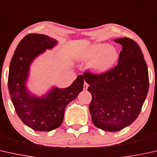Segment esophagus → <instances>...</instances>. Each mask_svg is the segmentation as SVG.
<instances>
[{
    "label": "esophagus",
    "mask_w": 157,
    "mask_h": 157,
    "mask_svg": "<svg viewBox=\"0 0 157 157\" xmlns=\"http://www.w3.org/2000/svg\"><path fill=\"white\" fill-rule=\"evenodd\" d=\"M88 88V84L86 83V82H84V84H83V89L84 90H87Z\"/></svg>",
    "instance_id": "34e87169"
}]
</instances>
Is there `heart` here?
<instances>
[{
    "instance_id": "obj_1",
    "label": "heart",
    "mask_w": 157,
    "mask_h": 157,
    "mask_svg": "<svg viewBox=\"0 0 157 157\" xmlns=\"http://www.w3.org/2000/svg\"><path fill=\"white\" fill-rule=\"evenodd\" d=\"M119 54L115 48L108 44H94L81 57L83 60H90L88 68L95 74H101L108 71L118 59Z\"/></svg>"
}]
</instances>
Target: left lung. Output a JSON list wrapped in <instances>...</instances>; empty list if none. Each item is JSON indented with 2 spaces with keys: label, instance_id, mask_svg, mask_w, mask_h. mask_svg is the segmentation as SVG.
Masks as SVG:
<instances>
[{
  "label": "left lung",
  "instance_id": "8db88e82",
  "mask_svg": "<svg viewBox=\"0 0 157 157\" xmlns=\"http://www.w3.org/2000/svg\"><path fill=\"white\" fill-rule=\"evenodd\" d=\"M115 42L122 47L116 67L101 74H83L92 95V121L98 128L109 132L121 130L137 119L149 85L147 63L137 42L128 37Z\"/></svg>",
  "mask_w": 157,
  "mask_h": 157
}]
</instances>
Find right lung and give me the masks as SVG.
<instances>
[{
	"instance_id": "right-lung-1",
	"label": "right lung",
	"mask_w": 157,
	"mask_h": 157,
	"mask_svg": "<svg viewBox=\"0 0 157 157\" xmlns=\"http://www.w3.org/2000/svg\"><path fill=\"white\" fill-rule=\"evenodd\" d=\"M56 44L57 41L47 35L29 34L18 44L9 68L8 89L15 111L24 124L36 131L58 128L63 122L65 108L83 88V76L79 75L68 88L54 87L42 98L30 95L27 90L32 62Z\"/></svg>"
}]
</instances>
